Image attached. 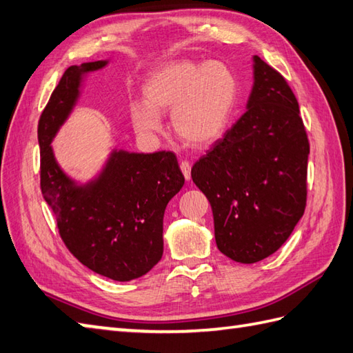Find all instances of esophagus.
I'll use <instances>...</instances> for the list:
<instances>
[{"instance_id": "esophagus-1", "label": "esophagus", "mask_w": 353, "mask_h": 353, "mask_svg": "<svg viewBox=\"0 0 353 353\" xmlns=\"http://www.w3.org/2000/svg\"><path fill=\"white\" fill-rule=\"evenodd\" d=\"M179 168H181L183 175H184V178L188 181V179H190V176H192V165H190V161L183 160L181 165H179Z\"/></svg>"}]
</instances>
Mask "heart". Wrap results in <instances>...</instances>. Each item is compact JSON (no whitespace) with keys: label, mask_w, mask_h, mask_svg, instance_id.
Masks as SVG:
<instances>
[{"label":"heart","mask_w":353,"mask_h":353,"mask_svg":"<svg viewBox=\"0 0 353 353\" xmlns=\"http://www.w3.org/2000/svg\"><path fill=\"white\" fill-rule=\"evenodd\" d=\"M145 101L130 108L134 130L142 136L161 132V112H170L175 133L190 145H208L225 132L235 109L239 85L223 61H170L145 81Z\"/></svg>","instance_id":"obj_1"}]
</instances>
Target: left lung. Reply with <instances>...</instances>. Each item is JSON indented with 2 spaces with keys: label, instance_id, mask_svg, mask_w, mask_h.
Here are the masks:
<instances>
[{
  "label": "left lung",
  "instance_id": "8db88e82",
  "mask_svg": "<svg viewBox=\"0 0 353 353\" xmlns=\"http://www.w3.org/2000/svg\"><path fill=\"white\" fill-rule=\"evenodd\" d=\"M245 114L192 168L219 250L239 263L276 253L303 217L310 143L295 94L257 55Z\"/></svg>",
  "mask_w": 353,
  "mask_h": 353
}]
</instances>
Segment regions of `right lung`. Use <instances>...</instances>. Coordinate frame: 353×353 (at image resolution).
<instances>
[{"label": "right lung", "instance_id": "1", "mask_svg": "<svg viewBox=\"0 0 353 353\" xmlns=\"http://www.w3.org/2000/svg\"><path fill=\"white\" fill-rule=\"evenodd\" d=\"M108 61L70 65L39 119L40 187L65 247L103 277L130 281L163 254V216L184 185L175 154L114 150L100 175L77 185L55 160L50 142L73 110L82 76Z\"/></svg>", "mask_w": 353, "mask_h": 353}]
</instances>
